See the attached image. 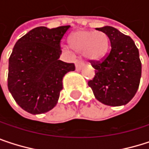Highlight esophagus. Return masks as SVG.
<instances>
[{"label":"esophagus","instance_id":"34e87169","mask_svg":"<svg viewBox=\"0 0 149 149\" xmlns=\"http://www.w3.org/2000/svg\"><path fill=\"white\" fill-rule=\"evenodd\" d=\"M84 63L81 61V60H77L76 61V70L77 71H78V70H80L83 66H84Z\"/></svg>","mask_w":149,"mask_h":149}]
</instances>
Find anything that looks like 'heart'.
Returning <instances> with one entry per match:
<instances>
[{
    "instance_id": "heart-1",
    "label": "heart",
    "mask_w": 149,
    "mask_h": 149,
    "mask_svg": "<svg viewBox=\"0 0 149 149\" xmlns=\"http://www.w3.org/2000/svg\"><path fill=\"white\" fill-rule=\"evenodd\" d=\"M70 47L77 52H83L90 60H98L106 53L109 38L104 32L76 31L69 38Z\"/></svg>"
}]
</instances>
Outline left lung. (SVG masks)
<instances>
[{
	"label": "left lung",
	"instance_id": "obj_1",
	"mask_svg": "<svg viewBox=\"0 0 149 149\" xmlns=\"http://www.w3.org/2000/svg\"><path fill=\"white\" fill-rule=\"evenodd\" d=\"M96 29L106 33L111 47L100 60H90L95 75L88 85L104 104H127L135 95L141 76L138 48L130 36L115 27L107 26Z\"/></svg>",
	"mask_w": 149,
	"mask_h": 149
}]
</instances>
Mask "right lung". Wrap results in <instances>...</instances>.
<instances>
[{
  "label": "right lung",
  "instance_id": "obj_1",
  "mask_svg": "<svg viewBox=\"0 0 149 149\" xmlns=\"http://www.w3.org/2000/svg\"><path fill=\"white\" fill-rule=\"evenodd\" d=\"M71 26L36 27L15 45L9 57L8 87L15 102L36 115L51 110L63 89L62 79L73 63L59 60L61 41Z\"/></svg>",
  "mask_w": 149,
  "mask_h": 149
}]
</instances>
